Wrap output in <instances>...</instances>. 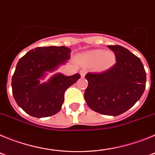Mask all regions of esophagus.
Here are the masks:
<instances>
[{
    "label": "esophagus",
    "instance_id": "obj_1",
    "mask_svg": "<svg viewBox=\"0 0 155 155\" xmlns=\"http://www.w3.org/2000/svg\"><path fill=\"white\" fill-rule=\"evenodd\" d=\"M85 74H86V71L84 70H81L80 71V74L81 78H84L85 76Z\"/></svg>",
    "mask_w": 155,
    "mask_h": 155
}]
</instances>
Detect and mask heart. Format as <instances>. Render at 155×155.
<instances>
[{
  "label": "heart",
  "instance_id": "heart-1",
  "mask_svg": "<svg viewBox=\"0 0 155 155\" xmlns=\"http://www.w3.org/2000/svg\"><path fill=\"white\" fill-rule=\"evenodd\" d=\"M81 62L87 67L94 65L98 71H105L110 69L116 63V55L110 50H92L80 56Z\"/></svg>",
  "mask_w": 155,
  "mask_h": 155
}]
</instances>
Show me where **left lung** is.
Wrapping results in <instances>:
<instances>
[{
  "instance_id": "1",
  "label": "left lung",
  "mask_w": 155,
  "mask_h": 155,
  "mask_svg": "<svg viewBox=\"0 0 155 155\" xmlns=\"http://www.w3.org/2000/svg\"><path fill=\"white\" fill-rule=\"evenodd\" d=\"M116 63L102 73H87L84 91L88 107L96 113L119 116L132 108L146 87V72L139 57L119 45L108 46Z\"/></svg>"
}]
</instances>
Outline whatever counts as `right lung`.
I'll use <instances>...</instances> for the list:
<instances>
[{
  "instance_id": "right-lung-1",
  "label": "right lung",
  "mask_w": 155,
  "mask_h": 155,
  "mask_svg": "<svg viewBox=\"0 0 155 155\" xmlns=\"http://www.w3.org/2000/svg\"><path fill=\"white\" fill-rule=\"evenodd\" d=\"M71 52L64 46L37 47L19 60L12 76V94L16 103L25 113L42 118L61 110L64 92L80 78V74L65 76L57 73L46 82L41 81L48 73L68 62Z\"/></svg>"
}]
</instances>
